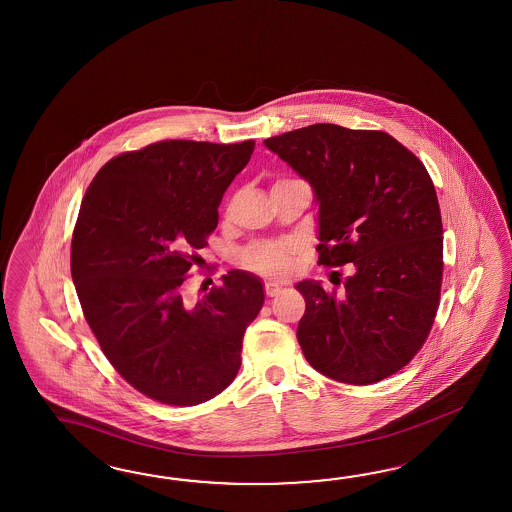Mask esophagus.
Segmentation results:
<instances>
[{"label": "esophagus", "mask_w": 512, "mask_h": 512, "mask_svg": "<svg viewBox=\"0 0 512 512\" xmlns=\"http://www.w3.org/2000/svg\"><path fill=\"white\" fill-rule=\"evenodd\" d=\"M264 291H266L268 298H274V296L281 291V287H279L277 283H266V285H264Z\"/></svg>", "instance_id": "1"}]
</instances>
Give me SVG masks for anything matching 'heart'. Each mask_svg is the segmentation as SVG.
<instances>
[{"label": "heart", "mask_w": 512, "mask_h": 512, "mask_svg": "<svg viewBox=\"0 0 512 512\" xmlns=\"http://www.w3.org/2000/svg\"><path fill=\"white\" fill-rule=\"evenodd\" d=\"M294 253L292 242H264L244 253V264L264 276L283 277L291 272Z\"/></svg>", "instance_id": "1"}]
</instances>
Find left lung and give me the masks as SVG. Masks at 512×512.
I'll return each mask as SVG.
<instances>
[{
  "label": "left lung",
  "instance_id": "8db88e82",
  "mask_svg": "<svg viewBox=\"0 0 512 512\" xmlns=\"http://www.w3.org/2000/svg\"><path fill=\"white\" fill-rule=\"evenodd\" d=\"M264 145L307 180L318 205V264L345 266V294L305 279L298 343L318 373L354 386L414 358L440 304L443 229L414 152L380 130L318 123Z\"/></svg>",
  "mask_w": 512,
  "mask_h": 512
}]
</instances>
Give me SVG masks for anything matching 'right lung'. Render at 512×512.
Listing matches in <instances>:
<instances>
[{
	"label": "right lung",
	"instance_id": "1",
	"mask_svg": "<svg viewBox=\"0 0 512 512\" xmlns=\"http://www.w3.org/2000/svg\"><path fill=\"white\" fill-rule=\"evenodd\" d=\"M255 143L169 139L111 158L83 195L70 272L104 356L154 401L195 406L235 380L264 304L261 277L231 270L195 305L182 298L195 249Z\"/></svg>",
	"mask_w": 512,
	"mask_h": 512
}]
</instances>
